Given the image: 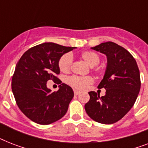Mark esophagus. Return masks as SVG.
Segmentation results:
<instances>
[{
  "instance_id": "34e87169",
  "label": "esophagus",
  "mask_w": 148,
  "mask_h": 148,
  "mask_svg": "<svg viewBox=\"0 0 148 148\" xmlns=\"http://www.w3.org/2000/svg\"><path fill=\"white\" fill-rule=\"evenodd\" d=\"M74 95H80V91H78V90H74Z\"/></svg>"
}]
</instances>
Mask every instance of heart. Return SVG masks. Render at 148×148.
Returning a JSON list of instances; mask_svg holds the SVG:
<instances>
[{
	"instance_id": "obj_1",
	"label": "heart",
	"mask_w": 148,
	"mask_h": 148,
	"mask_svg": "<svg viewBox=\"0 0 148 148\" xmlns=\"http://www.w3.org/2000/svg\"><path fill=\"white\" fill-rule=\"evenodd\" d=\"M80 58L90 67H95L101 61V58L97 53L91 51H83L80 54ZM73 58L70 53H66L60 58L58 61L59 69L63 73H68L71 71ZM94 79L90 76L79 77L73 76L68 79V83L77 90H84L88 86L92 84Z\"/></svg>"
}]
</instances>
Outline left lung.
<instances>
[{
  "label": "left lung",
  "instance_id": "1",
  "mask_svg": "<svg viewBox=\"0 0 148 148\" xmlns=\"http://www.w3.org/2000/svg\"><path fill=\"white\" fill-rule=\"evenodd\" d=\"M91 49L107 56L105 74L97 88L106 94L90 91L84 105L88 116L95 121L111 124L121 120L135 103L140 88V71L130 52L111 41L101 43Z\"/></svg>",
  "mask_w": 148,
  "mask_h": 148
}]
</instances>
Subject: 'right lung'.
I'll use <instances>...</instances> for the list:
<instances>
[{
  "instance_id": "add662e5",
  "label": "right lung",
  "mask_w": 148,
  "mask_h": 148,
  "mask_svg": "<svg viewBox=\"0 0 148 148\" xmlns=\"http://www.w3.org/2000/svg\"><path fill=\"white\" fill-rule=\"evenodd\" d=\"M77 47H64L52 42L31 47L17 63L11 88L18 108L37 124L47 125L63 117L74 97L70 86L61 84L58 91L47 88L50 80L60 84L58 61L63 54Z\"/></svg>"
}]
</instances>
